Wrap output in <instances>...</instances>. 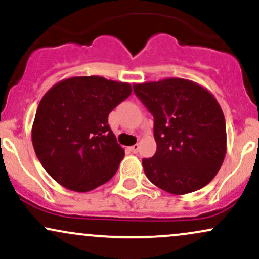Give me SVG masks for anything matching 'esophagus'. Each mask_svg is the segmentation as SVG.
I'll use <instances>...</instances> for the list:
<instances>
[{
    "instance_id": "obj_1",
    "label": "esophagus",
    "mask_w": 259,
    "mask_h": 259,
    "mask_svg": "<svg viewBox=\"0 0 259 259\" xmlns=\"http://www.w3.org/2000/svg\"><path fill=\"white\" fill-rule=\"evenodd\" d=\"M138 150H139V144H135L133 147H130V151H132L133 154L138 153Z\"/></svg>"
}]
</instances>
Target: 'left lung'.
I'll return each instance as SVG.
<instances>
[{
    "instance_id": "left-lung-1",
    "label": "left lung",
    "mask_w": 259,
    "mask_h": 259,
    "mask_svg": "<svg viewBox=\"0 0 259 259\" xmlns=\"http://www.w3.org/2000/svg\"><path fill=\"white\" fill-rule=\"evenodd\" d=\"M133 91L154 116L156 153L142 161L149 181L175 195L207 185L227 153L226 118L213 94L178 77L135 83Z\"/></svg>"
}]
</instances>
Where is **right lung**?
<instances>
[{"instance_id":"obj_1","label":"right lung","mask_w":259,"mask_h":259,"mask_svg":"<svg viewBox=\"0 0 259 259\" xmlns=\"http://www.w3.org/2000/svg\"><path fill=\"white\" fill-rule=\"evenodd\" d=\"M132 86L102 76H74L42 97L31 139L46 172L66 189L86 193L114 177L124 150L108 123Z\"/></svg>"}]
</instances>
